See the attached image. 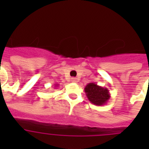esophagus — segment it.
I'll use <instances>...</instances> for the list:
<instances>
[{
  "instance_id": "obj_1",
  "label": "esophagus",
  "mask_w": 149,
  "mask_h": 149,
  "mask_svg": "<svg viewBox=\"0 0 149 149\" xmlns=\"http://www.w3.org/2000/svg\"><path fill=\"white\" fill-rule=\"evenodd\" d=\"M71 82H72V83H77V82H78V79H77V78L72 77V79H71Z\"/></svg>"
}]
</instances>
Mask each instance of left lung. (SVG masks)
<instances>
[{
  "label": "left lung",
  "mask_w": 149,
  "mask_h": 149,
  "mask_svg": "<svg viewBox=\"0 0 149 149\" xmlns=\"http://www.w3.org/2000/svg\"><path fill=\"white\" fill-rule=\"evenodd\" d=\"M84 91L91 104L97 106L106 104L111 97L108 89L98 86L94 83H89L85 86Z\"/></svg>",
  "instance_id": "1"
}]
</instances>
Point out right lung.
<instances>
[{"label":"right lung","instance_id":"right-lung-1","mask_svg":"<svg viewBox=\"0 0 149 149\" xmlns=\"http://www.w3.org/2000/svg\"><path fill=\"white\" fill-rule=\"evenodd\" d=\"M56 86H58V84H56Z\"/></svg>","mask_w":149,"mask_h":149}]
</instances>
